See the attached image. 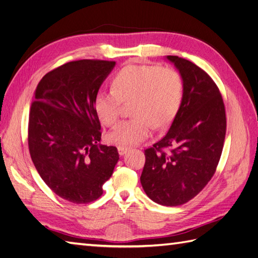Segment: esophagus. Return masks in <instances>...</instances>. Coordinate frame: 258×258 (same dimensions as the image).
<instances>
[{"mask_svg": "<svg viewBox=\"0 0 258 258\" xmlns=\"http://www.w3.org/2000/svg\"><path fill=\"white\" fill-rule=\"evenodd\" d=\"M127 151H128L127 147H123V146H118L117 147V152L119 154V156H123L124 154H126Z\"/></svg>", "mask_w": 258, "mask_h": 258, "instance_id": "1", "label": "esophagus"}]
</instances>
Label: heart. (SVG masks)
I'll return each instance as SVG.
<instances>
[{
  "label": "heart",
  "instance_id": "1",
  "mask_svg": "<svg viewBox=\"0 0 258 258\" xmlns=\"http://www.w3.org/2000/svg\"><path fill=\"white\" fill-rule=\"evenodd\" d=\"M183 97V80L176 69L159 66L130 64L113 78L112 90H100L94 99V110L101 123L114 125L122 102L130 103L135 118L119 123L107 135V141L118 146L139 145L148 139L152 123L161 126L177 114Z\"/></svg>",
  "mask_w": 258,
  "mask_h": 258
}]
</instances>
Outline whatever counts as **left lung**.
I'll use <instances>...</instances> for the list:
<instances>
[{"instance_id":"obj_1","label":"left lung","mask_w":258,"mask_h":258,"mask_svg":"<svg viewBox=\"0 0 258 258\" xmlns=\"http://www.w3.org/2000/svg\"><path fill=\"white\" fill-rule=\"evenodd\" d=\"M166 59L182 77V102L168 133L145 151L141 183L154 202L176 207L211 180L222 154L226 117L219 89L206 71L178 56Z\"/></svg>"}]
</instances>
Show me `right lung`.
Wrapping results in <instances>:
<instances>
[{
	"mask_svg": "<svg viewBox=\"0 0 258 258\" xmlns=\"http://www.w3.org/2000/svg\"><path fill=\"white\" fill-rule=\"evenodd\" d=\"M114 61H71L43 77L29 112L28 148L39 176L53 192L73 203L103 194L118 160L114 146L101 145L94 99Z\"/></svg>",
	"mask_w": 258,
	"mask_h": 258,
	"instance_id": "right-lung-1",
	"label": "right lung"
}]
</instances>
